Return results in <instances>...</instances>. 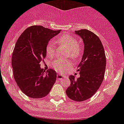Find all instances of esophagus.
I'll return each instance as SVG.
<instances>
[{
  "label": "esophagus",
  "instance_id": "esophagus-1",
  "mask_svg": "<svg viewBox=\"0 0 124 124\" xmlns=\"http://www.w3.org/2000/svg\"><path fill=\"white\" fill-rule=\"evenodd\" d=\"M57 79H59V80H61V79H62V78H65V75H61V74H58V75H57Z\"/></svg>",
  "mask_w": 124,
  "mask_h": 124
}]
</instances>
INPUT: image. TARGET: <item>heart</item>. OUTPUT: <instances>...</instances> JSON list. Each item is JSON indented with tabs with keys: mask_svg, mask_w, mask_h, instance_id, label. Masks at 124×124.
I'll list each match as a JSON object with an SVG mask.
<instances>
[{
	"mask_svg": "<svg viewBox=\"0 0 124 124\" xmlns=\"http://www.w3.org/2000/svg\"><path fill=\"white\" fill-rule=\"evenodd\" d=\"M57 43L66 47L68 49V54L72 59H77L80 55V49L78 46L77 40L70 35H63L57 39ZM55 44L53 41H50L46 46V53L49 57H52L55 53ZM72 62L70 61H62L57 59L52 63L55 69L59 72H63L68 69L72 65Z\"/></svg>",
	"mask_w": 124,
	"mask_h": 124,
	"instance_id": "b5f03b06",
	"label": "heart"
}]
</instances>
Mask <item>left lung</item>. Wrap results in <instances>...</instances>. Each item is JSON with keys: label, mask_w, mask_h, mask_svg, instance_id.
<instances>
[{"label": "left lung", "mask_w": 124, "mask_h": 124, "mask_svg": "<svg viewBox=\"0 0 124 124\" xmlns=\"http://www.w3.org/2000/svg\"><path fill=\"white\" fill-rule=\"evenodd\" d=\"M82 39L84 50L77 67L80 77L70 75V85L66 90L69 98L76 102L90 99L95 93L104 80L106 66L105 51L99 37L87 29L75 31Z\"/></svg>", "instance_id": "obj_1"}]
</instances>
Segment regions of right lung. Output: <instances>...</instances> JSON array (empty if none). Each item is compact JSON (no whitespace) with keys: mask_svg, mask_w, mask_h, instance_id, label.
Segmentation results:
<instances>
[{"mask_svg":"<svg viewBox=\"0 0 124 124\" xmlns=\"http://www.w3.org/2000/svg\"><path fill=\"white\" fill-rule=\"evenodd\" d=\"M41 25L25 30L17 40L12 56L14 77L20 89L32 99L46 97L56 81L57 73L50 69L40 68V62L46 57L49 40L61 32Z\"/></svg>","mask_w":124,"mask_h":124,"instance_id":"1","label":"right lung"}]
</instances>
